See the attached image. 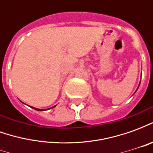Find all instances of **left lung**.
Returning a JSON list of instances; mask_svg holds the SVG:
<instances>
[{
	"label": "left lung",
	"instance_id": "left-lung-1",
	"mask_svg": "<svg viewBox=\"0 0 153 153\" xmlns=\"http://www.w3.org/2000/svg\"><path fill=\"white\" fill-rule=\"evenodd\" d=\"M138 87H139V85H138ZM138 88H137V90H138Z\"/></svg>",
	"mask_w": 153,
	"mask_h": 153
}]
</instances>
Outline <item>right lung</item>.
Here are the masks:
<instances>
[{
	"label": "right lung",
	"instance_id": "add662e5",
	"mask_svg": "<svg viewBox=\"0 0 153 153\" xmlns=\"http://www.w3.org/2000/svg\"><path fill=\"white\" fill-rule=\"evenodd\" d=\"M54 107V106H53ZM53 107H51V108H53ZM32 108H33V109H35L36 110V111H45V110H43V109H38V108H35V107H33V106H32Z\"/></svg>",
	"mask_w": 153,
	"mask_h": 153
}]
</instances>
